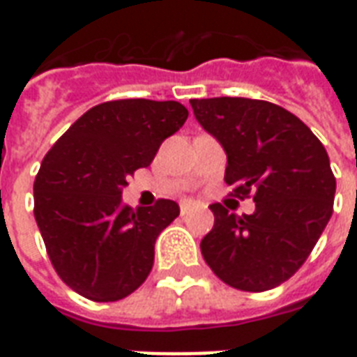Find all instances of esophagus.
Listing matches in <instances>:
<instances>
[{
	"label": "esophagus",
	"instance_id": "obj_1",
	"mask_svg": "<svg viewBox=\"0 0 357 357\" xmlns=\"http://www.w3.org/2000/svg\"><path fill=\"white\" fill-rule=\"evenodd\" d=\"M193 208V204H191V202H181V204H179V210H181V216H185L187 212H189V210Z\"/></svg>",
	"mask_w": 357,
	"mask_h": 357
}]
</instances>
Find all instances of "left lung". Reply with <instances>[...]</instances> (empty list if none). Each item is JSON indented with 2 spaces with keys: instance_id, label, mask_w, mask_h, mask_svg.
Returning a JSON list of instances; mask_svg holds the SVG:
<instances>
[{
  "instance_id": "left-lung-1",
  "label": "left lung",
  "mask_w": 357,
  "mask_h": 357,
  "mask_svg": "<svg viewBox=\"0 0 357 357\" xmlns=\"http://www.w3.org/2000/svg\"><path fill=\"white\" fill-rule=\"evenodd\" d=\"M195 118L227 155L233 197L255 191L252 214L210 204L214 227L201 241L210 269L233 289L269 291L306 262L333 214L337 181L329 156L300 118L245 97L191 99Z\"/></svg>"
}]
</instances>
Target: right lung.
Wrapping results in <instances>:
<instances>
[{"mask_svg": "<svg viewBox=\"0 0 357 357\" xmlns=\"http://www.w3.org/2000/svg\"><path fill=\"white\" fill-rule=\"evenodd\" d=\"M178 101L120 99L82 114L43 156L34 216L59 277L93 302L126 298L153 269L155 241L179 216L160 199L133 210L122 187L185 124Z\"/></svg>", "mask_w": 357, "mask_h": 357, "instance_id": "add662e5", "label": "right lung"}]
</instances>
